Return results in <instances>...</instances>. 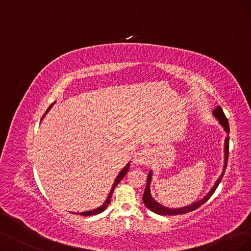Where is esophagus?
Masks as SVG:
<instances>
[{
	"mask_svg": "<svg viewBox=\"0 0 251 251\" xmlns=\"http://www.w3.org/2000/svg\"><path fill=\"white\" fill-rule=\"evenodd\" d=\"M133 163L141 164V165H148L151 163V152L148 149H141L138 150L133 157Z\"/></svg>",
	"mask_w": 251,
	"mask_h": 251,
	"instance_id": "34e87169",
	"label": "esophagus"
}]
</instances>
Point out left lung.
I'll use <instances>...</instances> for the list:
<instances>
[{
    "instance_id": "1",
    "label": "left lung",
    "mask_w": 251,
    "mask_h": 251,
    "mask_svg": "<svg viewBox=\"0 0 251 251\" xmlns=\"http://www.w3.org/2000/svg\"><path fill=\"white\" fill-rule=\"evenodd\" d=\"M213 115H214L215 118H217V120L219 121V123L224 126L225 130L226 133H229V125H228V121L224 113V110L220 106H217L214 110H213ZM225 165H224V172H222L221 176L219 177V179L216 181V183L214 184V186L212 187V189L209 191V193L207 196L203 198L202 200L197 201V202H193L191 205L187 206V207H183V208H178V209H170V208H166L162 205H160L159 202H157L156 201L153 200L152 196H151V192H150V184H151V180H152V171L149 172V175H148V179H147V186L144 192V196H143V201L146 205V207L151 210L152 212L156 213V214H159V215H180V214H185V213H188L191 211L197 210L198 208H200L201 205H203L212 196L213 193L215 192L216 188L218 187V185L220 183V181L222 180V177H224L225 172L226 170V165H227V160H228V145H229V137L226 136V142H225Z\"/></svg>"
}]
</instances>
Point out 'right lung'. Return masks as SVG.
Listing matches in <instances>:
<instances>
[{
	"label": "right lung",
	"mask_w": 251,
	"mask_h": 251,
	"mask_svg": "<svg viewBox=\"0 0 251 251\" xmlns=\"http://www.w3.org/2000/svg\"><path fill=\"white\" fill-rule=\"evenodd\" d=\"M53 104V103H52ZM52 104H50V107L46 109V111H45V114L48 113V111L51 108V106H52ZM44 117V116H43ZM42 117V118H43ZM128 170H129V163L125 166V168L121 171L120 173H119V175L117 176V178H116V181H115V183H114V185H113V187H111V190H110V192H109V194H108V197H107V199H106V201H104V203L102 206H100L99 208H97V209H94V210H91V211H86V212H81V213H76V214H79V215H82V216H92V215H95V214H99V213H101V212H103L106 208H107V206L109 205V202H110V199H111V194H113V192H114V190H115V188L117 187V185L120 183V181L122 180L124 177H125V175L127 174V172H128ZM74 214H75V213H74Z\"/></svg>",
	"instance_id": "right-lung-1"
}]
</instances>
